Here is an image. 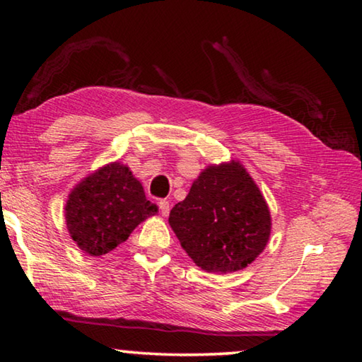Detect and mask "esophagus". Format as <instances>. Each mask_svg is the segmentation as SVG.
Instances as JSON below:
<instances>
[{
  "instance_id": "obj_1",
  "label": "esophagus",
  "mask_w": 362,
  "mask_h": 362,
  "mask_svg": "<svg viewBox=\"0 0 362 362\" xmlns=\"http://www.w3.org/2000/svg\"><path fill=\"white\" fill-rule=\"evenodd\" d=\"M159 212H161L163 217H168L169 216V203L168 201H159Z\"/></svg>"
}]
</instances>
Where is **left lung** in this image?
Instances as JSON below:
<instances>
[{
    "label": "left lung",
    "instance_id": "left-lung-1",
    "mask_svg": "<svg viewBox=\"0 0 362 362\" xmlns=\"http://www.w3.org/2000/svg\"><path fill=\"white\" fill-rule=\"evenodd\" d=\"M180 246L207 273H235L250 265L272 235L265 198L240 161L209 164L187 198L169 214Z\"/></svg>",
    "mask_w": 362,
    "mask_h": 362
}]
</instances>
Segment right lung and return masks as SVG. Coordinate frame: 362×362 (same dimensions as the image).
I'll return each mask as SVG.
<instances>
[{"label":"right lung","instance_id":"right-lung-1","mask_svg":"<svg viewBox=\"0 0 362 362\" xmlns=\"http://www.w3.org/2000/svg\"><path fill=\"white\" fill-rule=\"evenodd\" d=\"M65 223L84 254L112 252L158 207L145 198L142 183L119 161L108 163L78 182L65 204Z\"/></svg>","mask_w":362,"mask_h":362}]
</instances>
